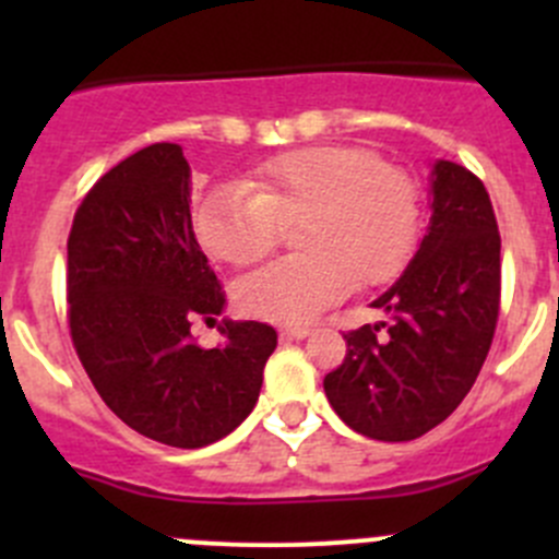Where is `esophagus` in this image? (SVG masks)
<instances>
[{"label":"esophagus","instance_id":"obj_1","mask_svg":"<svg viewBox=\"0 0 559 559\" xmlns=\"http://www.w3.org/2000/svg\"><path fill=\"white\" fill-rule=\"evenodd\" d=\"M311 335V326H284L281 330V337L284 341H302V337Z\"/></svg>","mask_w":559,"mask_h":559}]
</instances>
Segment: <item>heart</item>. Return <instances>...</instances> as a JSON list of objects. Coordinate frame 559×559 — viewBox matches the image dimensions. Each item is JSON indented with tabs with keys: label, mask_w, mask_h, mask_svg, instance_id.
<instances>
[{
	"label": "heart",
	"mask_w": 559,
	"mask_h": 559,
	"mask_svg": "<svg viewBox=\"0 0 559 559\" xmlns=\"http://www.w3.org/2000/svg\"><path fill=\"white\" fill-rule=\"evenodd\" d=\"M297 222L295 248L246 275L235 289L248 316L308 324L357 286L394 278L419 229V189L400 167L354 145H311L259 165L243 186H213L194 207L207 257L248 267L278 243V224Z\"/></svg>",
	"instance_id": "b5f03b06"
}]
</instances>
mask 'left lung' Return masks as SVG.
Wrapping results in <instances>:
<instances>
[{
  "label": "left lung",
  "instance_id": "8db88e82",
  "mask_svg": "<svg viewBox=\"0 0 559 559\" xmlns=\"http://www.w3.org/2000/svg\"><path fill=\"white\" fill-rule=\"evenodd\" d=\"M427 194L425 238L370 302L389 324L343 335L346 359L324 379L335 414L376 441H414L441 425L471 392L498 324L500 235L487 189L456 162L436 159Z\"/></svg>",
  "mask_w": 559,
  "mask_h": 559
}]
</instances>
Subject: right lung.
<instances>
[{
    "label": "right lung",
    "mask_w": 559,
    "mask_h": 559,
    "mask_svg": "<svg viewBox=\"0 0 559 559\" xmlns=\"http://www.w3.org/2000/svg\"><path fill=\"white\" fill-rule=\"evenodd\" d=\"M191 167L175 143L127 156L94 183L67 240L75 352L107 408L151 441L200 449L253 411L273 326L222 319L197 346L191 324L224 313L222 286L191 227Z\"/></svg>",
    "instance_id": "add662e5"
}]
</instances>
